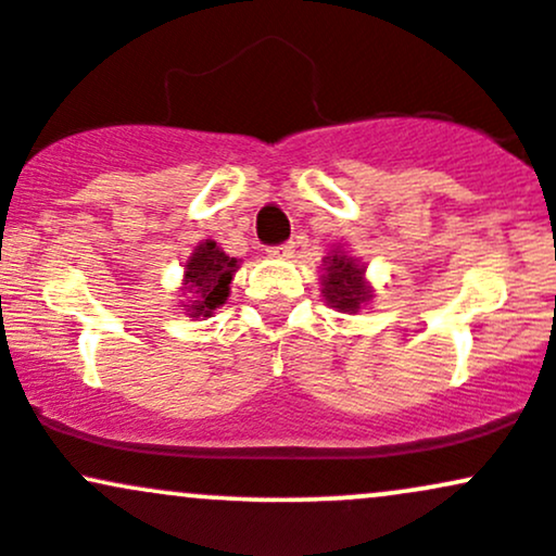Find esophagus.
<instances>
[{
    "mask_svg": "<svg viewBox=\"0 0 556 556\" xmlns=\"http://www.w3.org/2000/svg\"><path fill=\"white\" fill-rule=\"evenodd\" d=\"M270 256H276V260H289V256H294V243H280V247H273L270 249Z\"/></svg>",
    "mask_w": 556,
    "mask_h": 556,
    "instance_id": "34e87169",
    "label": "esophagus"
}]
</instances>
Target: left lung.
I'll return each mask as SVG.
<instances>
[{"mask_svg": "<svg viewBox=\"0 0 556 556\" xmlns=\"http://www.w3.org/2000/svg\"><path fill=\"white\" fill-rule=\"evenodd\" d=\"M320 294L326 304H331L339 313H361L374 300V286L366 280V265L357 256H350L342 247H333L328 256H324Z\"/></svg>", "mask_w": 556, "mask_h": 556, "instance_id": "8db88e82", "label": "left lung"}]
</instances>
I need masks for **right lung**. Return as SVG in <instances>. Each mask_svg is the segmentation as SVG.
<instances>
[{"instance_id":"1","label":"right lung","mask_w":556,"mask_h":556,"mask_svg":"<svg viewBox=\"0 0 556 556\" xmlns=\"http://www.w3.org/2000/svg\"><path fill=\"white\" fill-rule=\"evenodd\" d=\"M241 267V260L225 254L217 241H201L182 265V309L188 318H212L230 296V280Z\"/></svg>"}]
</instances>
